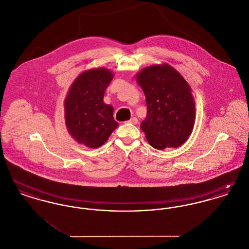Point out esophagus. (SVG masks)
<instances>
[{
    "mask_svg": "<svg viewBox=\"0 0 249 249\" xmlns=\"http://www.w3.org/2000/svg\"><path fill=\"white\" fill-rule=\"evenodd\" d=\"M128 122L130 123V124H137L138 123V119H136V118H132V119H130V120H128Z\"/></svg>",
    "mask_w": 249,
    "mask_h": 249,
    "instance_id": "obj_1",
    "label": "esophagus"
}]
</instances>
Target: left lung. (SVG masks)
Masks as SVG:
<instances>
[{
	"instance_id": "8db88e82",
	"label": "left lung",
	"mask_w": 249,
	"mask_h": 249,
	"mask_svg": "<svg viewBox=\"0 0 249 249\" xmlns=\"http://www.w3.org/2000/svg\"><path fill=\"white\" fill-rule=\"evenodd\" d=\"M136 79L145 95L147 113L141 129L150 145L164 149L186 142L194 126L195 104L184 77L162 64L142 69Z\"/></svg>"
}]
</instances>
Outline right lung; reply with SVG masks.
Returning a JSON list of instances; mask_svg holds the SVG:
<instances>
[{
    "instance_id": "right-lung-1",
    "label": "right lung",
    "mask_w": 249,
    "mask_h": 249,
    "mask_svg": "<svg viewBox=\"0 0 249 249\" xmlns=\"http://www.w3.org/2000/svg\"><path fill=\"white\" fill-rule=\"evenodd\" d=\"M112 79V72L106 68L84 71L73 81L65 99L68 131L79 143L91 148L103 145L119 126L113 107L104 103Z\"/></svg>"
}]
</instances>
